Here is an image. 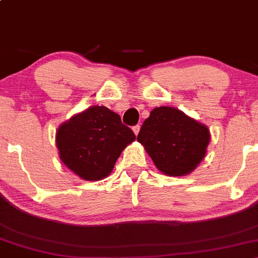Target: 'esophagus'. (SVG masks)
<instances>
[{
  "label": "esophagus",
  "instance_id": "1",
  "mask_svg": "<svg viewBox=\"0 0 258 258\" xmlns=\"http://www.w3.org/2000/svg\"><path fill=\"white\" fill-rule=\"evenodd\" d=\"M132 130H134L135 135H136V136H137L138 132H140V126H138V124H137V126H134V127H132Z\"/></svg>",
  "mask_w": 258,
  "mask_h": 258
}]
</instances>
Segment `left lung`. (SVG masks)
I'll return each mask as SVG.
<instances>
[{
  "instance_id": "obj_1",
  "label": "left lung",
  "mask_w": 258,
  "mask_h": 258,
  "mask_svg": "<svg viewBox=\"0 0 258 258\" xmlns=\"http://www.w3.org/2000/svg\"><path fill=\"white\" fill-rule=\"evenodd\" d=\"M137 141L145 147L157 169L169 177L191 173L207 154L210 142L208 126L175 107L151 111Z\"/></svg>"
}]
</instances>
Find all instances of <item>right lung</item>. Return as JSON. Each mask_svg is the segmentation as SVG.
<instances>
[{
  "label": "right lung",
  "mask_w": 258,
  "mask_h": 258,
  "mask_svg": "<svg viewBox=\"0 0 258 258\" xmlns=\"http://www.w3.org/2000/svg\"><path fill=\"white\" fill-rule=\"evenodd\" d=\"M136 140L120 115L105 106L75 113L56 130L59 158L68 169L88 181L106 178L122 151Z\"/></svg>",
  "instance_id": "add662e5"
}]
</instances>
